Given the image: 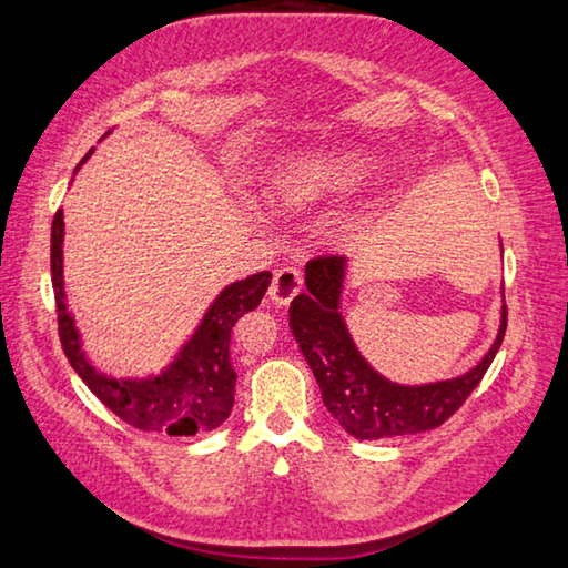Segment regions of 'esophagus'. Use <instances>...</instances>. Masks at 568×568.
I'll list each match as a JSON object with an SVG mask.
<instances>
[{
	"instance_id": "obj_1",
	"label": "esophagus",
	"mask_w": 568,
	"mask_h": 568,
	"mask_svg": "<svg viewBox=\"0 0 568 568\" xmlns=\"http://www.w3.org/2000/svg\"><path fill=\"white\" fill-rule=\"evenodd\" d=\"M302 272L296 266H282L278 272L274 274V282H272V290H268V294H272V300L284 306L290 304L296 294L302 292Z\"/></svg>"
}]
</instances>
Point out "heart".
Segmentation results:
<instances>
[{"instance_id": "1", "label": "heart", "mask_w": 568, "mask_h": 568, "mask_svg": "<svg viewBox=\"0 0 568 568\" xmlns=\"http://www.w3.org/2000/svg\"><path fill=\"white\" fill-rule=\"evenodd\" d=\"M375 171V155L359 151V148L292 153L278 158L266 171L264 196L276 211L304 213L352 196Z\"/></svg>"}]
</instances>
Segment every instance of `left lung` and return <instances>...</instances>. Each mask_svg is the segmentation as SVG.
<instances>
[{
  "mask_svg": "<svg viewBox=\"0 0 568 568\" xmlns=\"http://www.w3.org/2000/svg\"><path fill=\"white\" fill-rule=\"evenodd\" d=\"M345 276V256L312 258L304 268L306 292L290 306L292 334L317 377L324 405L357 440L435 430L466 403L494 362L508 324L506 302L494 347L466 375L430 385H397L372 369L349 337L339 312Z\"/></svg>",
  "mask_w": 568,
  "mask_h": 568,
  "instance_id": "1",
  "label": "left lung"
}]
</instances>
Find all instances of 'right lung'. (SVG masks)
Returning <instances> with one entry per match:
<instances>
[{"label":"right lung","mask_w":568,"mask_h":568,"mask_svg":"<svg viewBox=\"0 0 568 568\" xmlns=\"http://www.w3.org/2000/svg\"><path fill=\"white\" fill-rule=\"evenodd\" d=\"M92 153V151H90ZM88 153V155H90ZM85 155V158H88ZM82 158V161H85ZM62 211L52 221V290L58 304L60 342L72 369L78 372L102 405L120 420L145 433H163L173 438L209 433L231 415L234 407L236 372L231 365V332L246 312L262 304L272 274L258 272L229 284L203 314L199 329L181 347L161 375L143 379H118L98 372L82 352L80 332L64 300L62 276Z\"/></svg>","instance_id":"right-lung-1"}]
</instances>
